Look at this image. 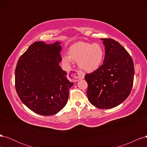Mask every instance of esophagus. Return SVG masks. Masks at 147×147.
<instances>
[{"label": "esophagus", "instance_id": "esophagus-1", "mask_svg": "<svg viewBox=\"0 0 147 147\" xmlns=\"http://www.w3.org/2000/svg\"><path fill=\"white\" fill-rule=\"evenodd\" d=\"M69 77L70 80L77 82L79 80H82L84 77V73L82 70H74L70 74Z\"/></svg>", "mask_w": 147, "mask_h": 147}]
</instances>
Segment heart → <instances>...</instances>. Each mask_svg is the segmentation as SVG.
Instances as JSON below:
<instances>
[{"mask_svg": "<svg viewBox=\"0 0 147 147\" xmlns=\"http://www.w3.org/2000/svg\"><path fill=\"white\" fill-rule=\"evenodd\" d=\"M104 59V50L99 43L80 42L71 46L69 55H64L63 60L70 64L72 61L78 62L83 70L91 72L99 68Z\"/></svg>", "mask_w": 147, "mask_h": 147, "instance_id": "b5f03b06", "label": "heart"}]
</instances>
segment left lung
Returning <instances> with one entry per match:
<instances>
[{
    "label": "left lung",
    "mask_w": 147,
    "mask_h": 147,
    "mask_svg": "<svg viewBox=\"0 0 147 147\" xmlns=\"http://www.w3.org/2000/svg\"><path fill=\"white\" fill-rule=\"evenodd\" d=\"M105 46L103 64L84 76L91 104L101 109H112L125 100L134 82V67L126 49L112 38H100Z\"/></svg>",
    "instance_id": "obj_1"
}]
</instances>
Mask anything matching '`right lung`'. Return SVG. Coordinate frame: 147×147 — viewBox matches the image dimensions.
Segmentation results:
<instances>
[{
    "label": "right lung",
    "instance_id": "add662e5",
    "mask_svg": "<svg viewBox=\"0 0 147 147\" xmlns=\"http://www.w3.org/2000/svg\"><path fill=\"white\" fill-rule=\"evenodd\" d=\"M59 42H35L22 55L15 69V88L23 103L34 112L48 116L66 105L74 83L62 70Z\"/></svg>",
    "mask_w": 147,
    "mask_h": 147
}]
</instances>
